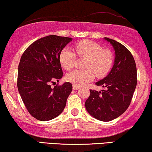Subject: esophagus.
<instances>
[{
	"mask_svg": "<svg viewBox=\"0 0 152 152\" xmlns=\"http://www.w3.org/2000/svg\"><path fill=\"white\" fill-rule=\"evenodd\" d=\"M72 88H73L74 90H78V89L80 88V86H77V85L73 84V85H72Z\"/></svg>",
	"mask_w": 152,
	"mask_h": 152,
	"instance_id": "obj_1",
	"label": "esophagus"
}]
</instances>
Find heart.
<instances>
[{
    "label": "heart",
    "mask_w": 152,
    "mask_h": 152,
    "mask_svg": "<svg viewBox=\"0 0 152 152\" xmlns=\"http://www.w3.org/2000/svg\"><path fill=\"white\" fill-rule=\"evenodd\" d=\"M77 55L86 59L84 68L86 70H73L66 75V80L77 86H82L92 81L95 74L98 77L107 75L111 70L114 62L112 52L104 50L100 44L90 40L81 41L74 46ZM59 62L61 67L66 70L73 68L76 55L72 50L64 48L60 53Z\"/></svg>",
    "instance_id": "b5f03b06"
}]
</instances>
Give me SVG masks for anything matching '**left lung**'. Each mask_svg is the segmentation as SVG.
Returning a JSON list of instances; mask_svg holds the SVG:
<instances>
[{
	"label": "left lung",
	"mask_w": 152,
	"mask_h": 152,
	"mask_svg": "<svg viewBox=\"0 0 152 152\" xmlns=\"http://www.w3.org/2000/svg\"><path fill=\"white\" fill-rule=\"evenodd\" d=\"M104 39L115 50V62L110 73L95 83L105 90L98 92L90 89L85 107L93 117L108 122L119 117L129 107L137 84V69L132 54L125 46L113 39Z\"/></svg>",
	"instance_id": "1"
}]
</instances>
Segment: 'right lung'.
<instances>
[{
  "mask_svg": "<svg viewBox=\"0 0 152 152\" xmlns=\"http://www.w3.org/2000/svg\"><path fill=\"white\" fill-rule=\"evenodd\" d=\"M72 38L57 35L39 39L24 51L18 68L17 87L27 110L32 117L48 121L64 111L72 90L70 82L57 84L63 76L60 53Z\"/></svg>",
  "mask_w": 152,
  "mask_h": 152,
  "instance_id": "1",
  "label": "right lung"
}]
</instances>
